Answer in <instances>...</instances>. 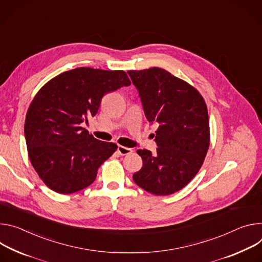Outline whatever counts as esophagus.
Wrapping results in <instances>:
<instances>
[{"instance_id":"esophagus-1","label":"esophagus","mask_w":262,"mask_h":262,"mask_svg":"<svg viewBox=\"0 0 262 262\" xmlns=\"http://www.w3.org/2000/svg\"><path fill=\"white\" fill-rule=\"evenodd\" d=\"M130 153H132V150H131V149L126 148V147H123V146H119V147H118V154H119V155L124 156V155H128V154H130Z\"/></svg>"}]
</instances>
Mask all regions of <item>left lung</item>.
I'll return each mask as SVG.
<instances>
[{
	"label": "left lung",
	"mask_w": 262,
	"mask_h": 262,
	"mask_svg": "<svg viewBox=\"0 0 262 262\" xmlns=\"http://www.w3.org/2000/svg\"><path fill=\"white\" fill-rule=\"evenodd\" d=\"M128 74L146 118L158 124L156 153L137 150L142 167L133 180L153 194H171L186 186L204 162L210 142L206 103L193 86L163 69Z\"/></svg>",
	"instance_id": "1"
}]
</instances>
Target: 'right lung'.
I'll return each mask as SVG.
<instances>
[{
	"instance_id": "right-lung-1",
	"label": "right lung",
	"mask_w": 262,
	"mask_h": 262,
	"mask_svg": "<svg viewBox=\"0 0 262 262\" xmlns=\"http://www.w3.org/2000/svg\"><path fill=\"white\" fill-rule=\"evenodd\" d=\"M130 84L124 71L78 68L39 90L26 115L25 137L32 166L49 188L68 194L96 180L118 146L95 138L81 124L98 113L103 96Z\"/></svg>"
}]
</instances>
